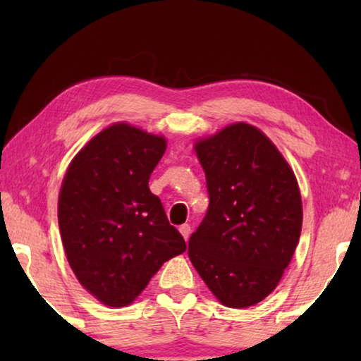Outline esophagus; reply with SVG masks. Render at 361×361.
<instances>
[{
	"label": "esophagus",
	"instance_id": "1",
	"mask_svg": "<svg viewBox=\"0 0 361 361\" xmlns=\"http://www.w3.org/2000/svg\"><path fill=\"white\" fill-rule=\"evenodd\" d=\"M180 232H181V235L185 237V240H188L189 235H191V226H189V224L180 226Z\"/></svg>",
	"mask_w": 361,
	"mask_h": 361
}]
</instances>
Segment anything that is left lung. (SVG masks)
<instances>
[{
	"label": "left lung",
	"mask_w": 361,
	"mask_h": 361,
	"mask_svg": "<svg viewBox=\"0 0 361 361\" xmlns=\"http://www.w3.org/2000/svg\"><path fill=\"white\" fill-rule=\"evenodd\" d=\"M210 204L189 239L195 271L226 307L258 304L276 288L301 235L296 176L271 140L237 122L199 140Z\"/></svg>",
	"instance_id": "1"
}]
</instances>
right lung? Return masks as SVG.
<instances>
[{"label": "right lung", "instance_id": "right-lung-1", "mask_svg": "<svg viewBox=\"0 0 361 361\" xmlns=\"http://www.w3.org/2000/svg\"><path fill=\"white\" fill-rule=\"evenodd\" d=\"M164 137L126 122L95 135L73 159L59 195V228L70 266L109 307L129 305L186 243L149 191Z\"/></svg>", "mask_w": 361, "mask_h": 361}]
</instances>
